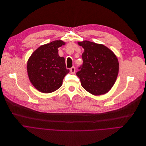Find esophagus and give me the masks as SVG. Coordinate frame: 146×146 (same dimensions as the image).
<instances>
[{"instance_id": "obj_1", "label": "esophagus", "mask_w": 146, "mask_h": 146, "mask_svg": "<svg viewBox=\"0 0 146 146\" xmlns=\"http://www.w3.org/2000/svg\"><path fill=\"white\" fill-rule=\"evenodd\" d=\"M70 71L72 74H74L75 72V66H72L71 69H70Z\"/></svg>"}]
</instances>
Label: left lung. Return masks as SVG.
<instances>
[{
  "label": "left lung",
  "instance_id": "8db88e82",
  "mask_svg": "<svg viewBox=\"0 0 146 146\" xmlns=\"http://www.w3.org/2000/svg\"><path fill=\"white\" fill-rule=\"evenodd\" d=\"M84 52L82 65L77 72L81 84L94 96L107 93L113 86L119 72L118 59L105 45L84 40L78 41Z\"/></svg>",
  "mask_w": 146,
  "mask_h": 146
}]
</instances>
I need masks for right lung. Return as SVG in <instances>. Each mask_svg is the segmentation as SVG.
I'll list each match as a JSON object with an SVG mask.
<instances>
[{"label": "right lung", "instance_id": "1", "mask_svg": "<svg viewBox=\"0 0 146 146\" xmlns=\"http://www.w3.org/2000/svg\"><path fill=\"white\" fill-rule=\"evenodd\" d=\"M65 43L57 40L41 45L34 51L27 62L28 76L33 86L38 91L50 93L59 88L65 75V58L58 54L59 47Z\"/></svg>", "mask_w": 146, "mask_h": 146}]
</instances>
